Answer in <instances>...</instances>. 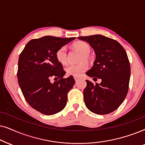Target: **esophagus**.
I'll return each instance as SVG.
<instances>
[{
    "mask_svg": "<svg viewBox=\"0 0 145 145\" xmlns=\"http://www.w3.org/2000/svg\"><path fill=\"white\" fill-rule=\"evenodd\" d=\"M74 80L76 82H78V81L79 80V78H78V77H74Z\"/></svg>",
    "mask_w": 145,
    "mask_h": 145,
    "instance_id": "1",
    "label": "esophagus"
}]
</instances>
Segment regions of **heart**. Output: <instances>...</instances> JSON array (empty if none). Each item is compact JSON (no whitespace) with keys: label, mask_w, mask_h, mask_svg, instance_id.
<instances>
[{"label":"heart","mask_w":145,"mask_h":145,"mask_svg":"<svg viewBox=\"0 0 145 145\" xmlns=\"http://www.w3.org/2000/svg\"><path fill=\"white\" fill-rule=\"evenodd\" d=\"M73 48L81 54L80 61L81 63L76 65H69L66 67L65 71L69 76L75 77L80 76L88 68V65L84 61H88L90 59L89 53L91 52V46L87 42L78 41L73 44ZM57 60L61 64L65 65L67 61V49L65 46L59 48L56 53Z\"/></svg>","instance_id":"obj_1"}]
</instances>
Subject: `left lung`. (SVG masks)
Returning <instances> with one entry per match:
<instances>
[{
	"mask_svg": "<svg viewBox=\"0 0 145 145\" xmlns=\"http://www.w3.org/2000/svg\"><path fill=\"white\" fill-rule=\"evenodd\" d=\"M94 50L96 57L87 76L100 84L86 80L84 90L87 108L97 115L109 114L116 110L126 97L131 76L130 63L122 46L116 40L96 34L78 37Z\"/></svg>",
	"mask_w": 145,
	"mask_h": 145,
	"instance_id": "left-lung-1",
	"label": "left lung"
}]
</instances>
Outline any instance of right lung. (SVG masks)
Returning a JSON list of instances; mask_svg holds the SVG:
<instances>
[{
  "label": "right lung",
  "mask_w": 145,
  "mask_h": 145,
  "mask_svg": "<svg viewBox=\"0 0 145 145\" xmlns=\"http://www.w3.org/2000/svg\"><path fill=\"white\" fill-rule=\"evenodd\" d=\"M76 38L46 36L29 41L18 63V82L28 103L46 115L61 111L67 103V94L75 84L72 76L67 78L62 65L57 60V50ZM51 76L59 80L52 83Z\"/></svg>",
  "instance_id": "1"
}]
</instances>
